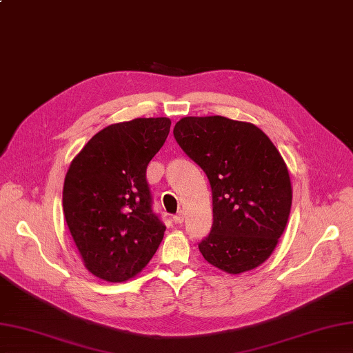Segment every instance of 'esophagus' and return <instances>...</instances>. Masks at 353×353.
<instances>
[{
	"label": "esophagus",
	"instance_id": "esophagus-1",
	"mask_svg": "<svg viewBox=\"0 0 353 353\" xmlns=\"http://www.w3.org/2000/svg\"><path fill=\"white\" fill-rule=\"evenodd\" d=\"M174 221H175V225H181V223L184 221V214L183 212L176 214V216L174 217Z\"/></svg>",
	"mask_w": 353,
	"mask_h": 353
}]
</instances>
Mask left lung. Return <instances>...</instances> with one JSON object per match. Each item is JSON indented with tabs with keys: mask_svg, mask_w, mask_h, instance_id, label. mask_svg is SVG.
Listing matches in <instances>:
<instances>
[{
	"mask_svg": "<svg viewBox=\"0 0 353 353\" xmlns=\"http://www.w3.org/2000/svg\"><path fill=\"white\" fill-rule=\"evenodd\" d=\"M174 136L212 190L211 234L203 259L228 274L261 266L276 250L292 206L289 170L259 127L226 117H184Z\"/></svg>",
	"mask_w": 353,
	"mask_h": 353,
	"instance_id": "obj_1",
	"label": "left lung"
}]
</instances>
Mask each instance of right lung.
<instances>
[{
  "label": "right lung",
  "instance_id": "right-lung-1",
  "mask_svg": "<svg viewBox=\"0 0 353 353\" xmlns=\"http://www.w3.org/2000/svg\"><path fill=\"white\" fill-rule=\"evenodd\" d=\"M170 119L110 124L76 154L63 187V210L92 276L121 283L137 276L165 235L151 210L147 166L163 147Z\"/></svg>",
  "mask_w": 353,
  "mask_h": 353
}]
</instances>
